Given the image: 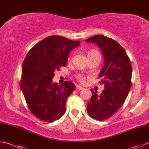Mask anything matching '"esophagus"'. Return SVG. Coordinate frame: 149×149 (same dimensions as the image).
<instances>
[{
  "mask_svg": "<svg viewBox=\"0 0 149 149\" xmlns=\"http://www.w3.org/2000/svg\"><path fill=\"white\" fill-rule=\"evenodd\" d=\"M76 88L77 89V90H83L84 88L83 87V86H80V85H77L76 86Z\"/></svg>",
  "mask_w": 149,
  "mask_h": 149,
  "instance_id": "obj_1",
  "label": "esophagus"
}]
</instances>
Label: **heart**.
<instances>
[{
    "label": "heart",
    "instance_id": "b5f03b06",
    "mask_svg": "<svg viewBox=\"0 0 149 149\" xmlns=\"http://www.w3.org/2000/svg\"><path fill=\"white\" fill-rule=\"evenodd\" d=\"M98 53V52H97V51H89V52H88V55H91V54H93V53ZM77 79H79L80 81H81V82H83L84 81H85V77H83V75H78Z\"/></svg>",
    "mask_w": 149,
    "mask_h": 149
}]
</instances>
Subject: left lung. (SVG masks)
Returning a JSON list of instances; mask_svg holds the SVG:
<instances>
[{
	"instance_id": "obj_1",
	"label": "left lung",
	"mask_w": 149,
	"mask_h": 149,
	"mask_svg": "<svg viewBox=\"0 0 149 149\" xmlns=\"http://www.w3.org/2000/svg\"><path fill=\"white\" fill-rule=\"evenodd\" d=\"M96 44L104 58L99 74L104 89L101 94L91 89L92 96L86 110L94 119H107L120 109L131 88L132 67L124 48L110 38L96 35L85 40Z\"/></svg>"
}]
</instances>
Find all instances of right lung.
Wrapping results in <instances>:
<instances>
[{"mask_svg": "<svg viewBox=\"0 0 149 149\" xmlns=\"http://www.w3.org/2000/svg\"><path fill=\"white\" fill-rule=\"evenodd\" d=\"M80 45L61 36L45 38L29 51L22 66L21 89L31 112L40 120L52 123L62 117L74 84L53 83L55 72L66 65L70 52Z\"/></svg>", "mask_w": 149, "mask_h": 149, "instance_id": "right-lung-1", "label": "right lung"}]
</instances>
